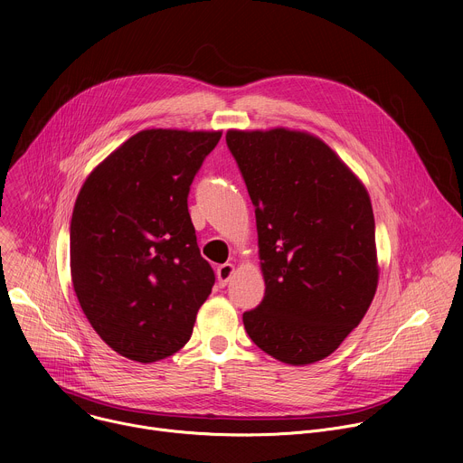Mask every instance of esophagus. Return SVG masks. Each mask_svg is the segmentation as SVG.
I'll use <instances>...</instances> for the list:
<instances>
[{
	"mask_svg": "<svg viewBox=\"0 0 463 463\" xmlns=\"http://www.w3.org/2000/svg\"><path fill=\"white\" fill-rule=\"evenodd\" d=\"M216 273H218V284H220V288H225V286L229 284L231 277L234 275V266H232V263H223V266L218 268Z\"/></svg>",
	"mask_w": 463,
	"mask_h": 463,
	"instance_id": "34e87169",
	"label": "esophagus"
}]
</instances>
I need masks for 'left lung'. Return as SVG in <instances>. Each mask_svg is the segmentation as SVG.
<instances>
[{
	"label": "left lung",
	"mask_w": 463,
	"mask_h": 463,
	"mask_svg": "<svg viewBox=\"0 0 463 463\" xmlns=\"http://www.w3.org/2000/svg\"><path fill=\"white\" fill-rule=\"evenodd\" d=\"M256 214L263 300L243 313L250 341L288 364L334 354L377 289L370 195L339 156L306 131H227Z\"/></svg>",
	"instance_id": "1"
}]
</instances>
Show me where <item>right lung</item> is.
Here are the masks:
<instances>
[{"instance_id": "right-lung-1", "label": "right lung", "mask_w": 463, "mask_h": 463, "mask_svg": "<svg viewBox=\"0 0 463 463\" xmlns=\"http://www.w3.org/2000/svg\"><path fill=\"white\" fill-rule=\"evenodd\" d=\"M222 131L143 129L109 154L75 202L71 280L84 315L122 357L181 350L214 286L186 197Z\"/></svg>"}]
</instances>
